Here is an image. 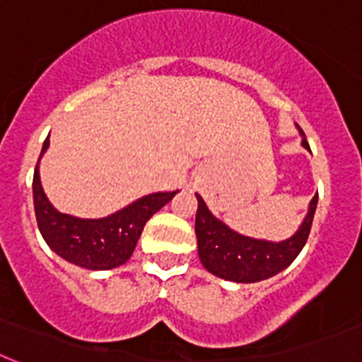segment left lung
<instances>
[{
    "label": "left lung",
    "mask_w": 362,
    "mask_h": 362,
    "mask_svg": "<svg viewBox=\"0 0 362 362\" xmlns=\"http://www.w3.org/2000/svg\"><path fill=\"white\" fill-rule=\"evenodd\" d=\"M301 135H303L301 145L308 148L303 132ZM197 201H199V208H197L195 217V234L202 266L206 267L211 275L225 279V281L258 283L283 272L305 247L308 232L313 227L316 204H318V193L308 204L307 216L298 232L283 242L255 240V238L238 234L208 210L206 202L202 201L201 195H197Z\"/></svg>",
    "instance_id": "obj_1"
}]
</instances>
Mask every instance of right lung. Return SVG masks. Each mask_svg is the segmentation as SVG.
Here are the masks:
<instances>
[{
    "instance_id": "add662e5",
    "label": "right lung",
    "mask_w": 362,
    "mask_h": 362,
    "mask_svg": "<svg viewBox=\"0 0 362 362\" xmlns=\"http://www.w3.org/2000/svg\"><path fill=\"white\" fill-rule=\"evenodd\" d=\"M48 146L49 135L44 141L40 158L48 151ZM38 161L33 175V202L38 230L52 251L66 262L85 269H113L122 266L132 257L146 221L178 193H151L107 217L79 219L61 214L52 206L40 184Z\"/></svg>"
}]
</instances>
